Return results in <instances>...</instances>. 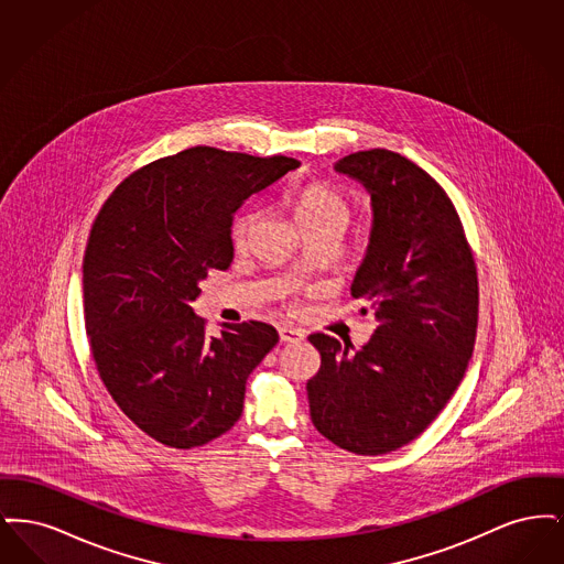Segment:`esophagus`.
<instances>
[{
  "mask_svg": "<svg viewBox=\"0 0 564 564\" xmlns=\"http://www.w3.org/2000/svg\"><path fill=\"white\" fill-rule=\"evenodd\" d=\"M279 338H281V343H300V340H304V332L297 327L283 325V327H279Z\"/></svg>",
  "mask_w": 564,
  "mask_h": 564,
  "instance_id": "34e87169",
  "label": "esophagus"
}]
</instances>
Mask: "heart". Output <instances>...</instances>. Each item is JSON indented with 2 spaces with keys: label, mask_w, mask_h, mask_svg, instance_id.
<instances>
[{
  "label": "heart",
  "mask_w": 564,
  "mask_h": 564,
  "mask_svg": "<svg viewBox=\"0 0 564 564\" xmlns=\"http://www.w3.org/2000/svg\"><path fill=\"white\" fill-rule=\"evenodd\" d=\"M295 221L300 226V230L306 228H317V226H336V228H345L349 224L350 203L349 198L334 186L325 184V182H308L294 194ZM258 221V214L253 209L242 212L235 224H232V241L237 247H242L253 226Z\"/></svg>",
  "instance_id": "1"
}]
</instances>
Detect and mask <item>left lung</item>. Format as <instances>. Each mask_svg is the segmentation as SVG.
<instances>
[{
    "mask_svg": "<svg viewBox=\"0 0 564 564\" xmlns=\"http://www.w3.org/2000/svg\"><path fill=\"white\" fill-rule=\"evenodd\" d=\"M372 198V232L350 294L375 311L372 338L349 355L311 334L322 355L306 382L313 425L355 455H387L419 437L460 384L478 327V272L444 188L391 150L336 162Z\"/></svg>",
    "mask_w": 564,
    "mask_h": 564,
    "instance_id": "8db88e82",
    "label": "left lung"
}]
</instances>
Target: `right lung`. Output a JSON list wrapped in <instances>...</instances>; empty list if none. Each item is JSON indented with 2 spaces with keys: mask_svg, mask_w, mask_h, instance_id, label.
<instances>
[{
  "mask_svg": "<svg viewBox=\"0 0 564 564\" xmlns=\"http://www.w3.org/2000/svg\"><path fill=\"white\" fill-rule=\"evenodd\" d=\"M300 162L196 145L150 162L109 194L84 251V323L111 400L171 448L241 419L245 382L279 343L262 322L207 336L192 302L235 258L232 215Z\"/></svg>",
  "mask_w": 564,
  "mask_h": 564,
  "instance_id": "1",
  "label": "right lung"
}]
</instances>
